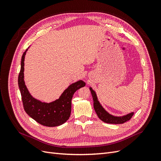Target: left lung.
<instances>
[{
    "mask_svg": "<svg viewBox=\"0 0 161 161\" xmlns=\"http://www.w3.org/2000/svg\"><path fill=\"white\" fill-rule=\"evenodd\" d=\"M90 91L91 92V94L92 96V99H93V107L95 111L97 116L99 117V118L101 120L104 121L105 123L108 124H124L126 121L130 120L131 117L134 115V112H131V113L127 114L126 115H124L122 117H115L109 114L104 109L103 107L101 106L100 103L97 99V95L95 92L92 90L90 87Z\"/></svg>",
    "mask_w": 161,
    "mask_h": 161,
    "instance_id": "left-lung-1",
    "label": "left lung"
}]
</instances>
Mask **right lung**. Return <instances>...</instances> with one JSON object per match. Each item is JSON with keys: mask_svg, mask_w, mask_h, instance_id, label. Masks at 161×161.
Returning <instances> with one entry per match:
<instances>
[{"mask_svg": "<svg viewBox=\"0 0 161 161\" xmlns=\"http://www.w3.org/2000/svg\"><path fill=\"white\" fill-rule=\"evenodd\" d=\"M27 51V49L22 56L21 70L18 77V85L24 109L31 118L41 125L47 127L62 125L70 118L73 95L78 89L85 86V82L79 80L72 83L63 92L59 99L49 103L33 98L24 81V60Z\"/></svg>", "mask_w": 161, "mask_h": 161, "instance_id": "1", "label": "right lung"}]
</instances>
